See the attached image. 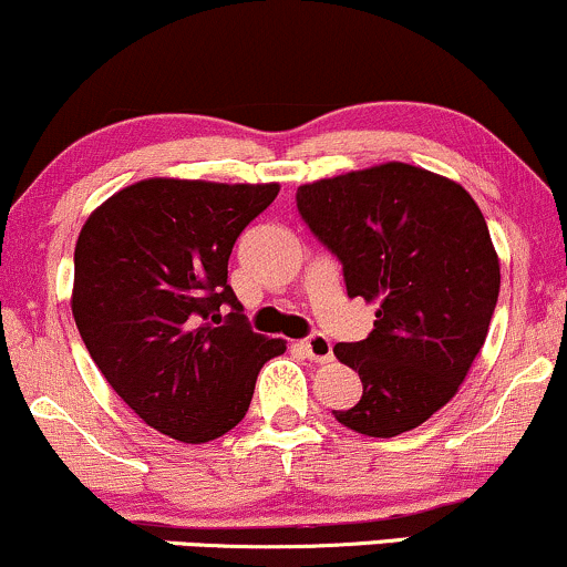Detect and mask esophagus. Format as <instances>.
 <instances>
[{"label": "esophagus", "mask_w": 567, "mask_h": 567, "mask_svg": "<svg viewBox=\"0 0 567 567\" xmlns=\"http://www.w3.org/2000/svg\"><path fill=\"white\" fill-rule=\"evenodd\" d=\"M301 347L315 362H330V360H333V343H330L328 336H322V333L306 336L301 341Z\"/></svg>", "instance_id": "obj_1"}]
</instances>
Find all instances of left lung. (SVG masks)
Listing matches in <instances>:
<instances>
[{
	"instance_id": "left-lung-1",
	"label": "left lung",
	"mask_w": 567,
	"mask_h": 567,
	"mask_svg": "<svg viewBox=\"0 0 567 567\" xmlns=\"http://www.w3.org/2000/svg\"><path fill=\"white\" fill-rule=\"evenodd\" d=\"M296 207L341 264L347 296L379 306L368 338L336 343L362 396L333 415L368 437L421 426L458 392L496 311L498 256L477 202L389 162L298 186Z\"/></svg>"
}]
</instances>
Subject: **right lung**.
Masks as SVG:
<instances>
[{
    "label": "right lung",
    "instance_id": "obj_1",
    "mask_svg": "<svg viewBox=\"0 0 567 567\" xmlns=\"http://www.w3.org/2000/svg\"><path fill=\"white\" fill-rule=\"evenodd\" d=\"M279 186L148 178L116 192L74 250L76 328L112 389L157 432L207 442L245 419L282 338L252 333L229 256Z\"/></svg>",
    "mask_w": 567,
    "mask_h": 567
}]
</instances>
